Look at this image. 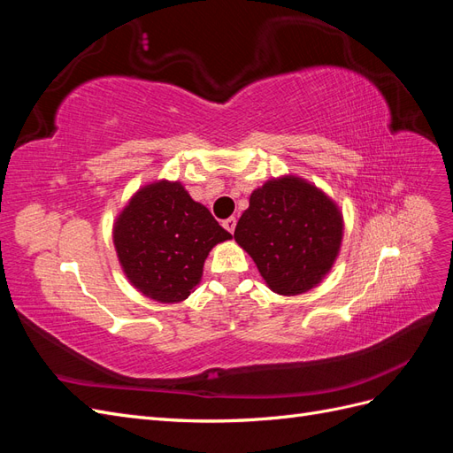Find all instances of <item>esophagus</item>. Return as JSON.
I'll return each mask as SVG.
<instances>
[{"mask_svg": "<svg viewBox=\"0 0 453 453\" xmlns=\"http://www.w3.org/2000/svg\"><path fill=\"white\" fill-rule=\"evenodd\" d=\"M223 226L230 232V234H232V232H234L236 230V217H228V219H225V221H223Z\"/></svg>", "mask_w": 453, "mask_h": 453, "instance_id": "34e87169", "label": "esophagus"}]
</instances>
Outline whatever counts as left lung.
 I'll use <instances>...</instances> for the list:
<instances>
[{
  "instance_id": "obj_1",
  "label": "left lung",
  "mask_w": 453,
  "mask_h": 453,
  "mask_svg": "<svg viewBox=\"0 0 453 453\" xmlns=\"http://www.w3.org/2000/svg\"><path fill=\"white\" fill-rule=\"evenodd\" d=\"M234 238L272 291L300 295L331 270L342 242V217L321 190L283 177L253 190Z\"/></svg>"
}]
</instances>
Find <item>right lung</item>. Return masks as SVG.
I'll list each match as a JSON object with an SVG mask.
<instances>
[{"mask_svg":"<svg viewBox=\"0 0 453 453\" xmlns=\"http://www.w3.org/2000/svg\"><path fill=\"white\" fill-rule=\"evenodd\" d=\"M113 234L128 280L158 303L185 300L213 245L232 238L181 183L168 181L142 188L120 213Z\"/></svg>","mask_w":453,"mask_h":453,"instance_id":"right-lung-1","label":"right lung"}]
</instances>
